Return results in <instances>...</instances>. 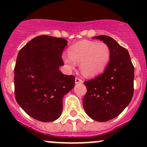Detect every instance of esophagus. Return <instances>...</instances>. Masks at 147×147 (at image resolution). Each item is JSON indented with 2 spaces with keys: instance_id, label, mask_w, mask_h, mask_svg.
I'll return each instance as SVG.
<instances>
[{
  "instance_id": "obj_1",
  "label": "esophagus",
  "mask_w": 147,
  "mask_h": 147,
  "mask_svg": "<svg viewBox=\"0 0 147 147\" xmlns=\"http://www.w3.org/2000/svg\"><path fill=\"white\" fill-rule=\"evenodd\" d=\"M83 82L82 80H81L80 78H75V83L78 84V83H82Z\"/></svg>"
}]
</instances>
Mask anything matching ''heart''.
Wrapping results in <instances>:
<instances>
[{
    "label": "heart",
    "mask_w": 147,
    "mask_h": 147,
    "mask_svg": "<svg viewBox=\"0 0 147 147\" xmlns=\"http://www.w3.org/2000/svg\"><path fill=\"white\" fill-rule=\"evenodd\" d=\"M110 57V49L105 42L82 40L69 47L68 55L63 54L62 59L69 70L75 69L78 63L82 74L92 77L105 69Z\"/></svg>",
    "instance_id": "obj_1"
}]
</instances>
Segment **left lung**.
Here are the masks:
<instances>
[{
	"label": "left lung",
	"instance_id": "left-lung-1",
	"mask_svg": "<svg viewBox=\"0 0 147 147\" xmlns=\"http://www.w3.org/2000/svg\"><path fill=\"white\" fill-rule=\"evenodd\" d=\"M94 39L109 46L110 61L101 75L84 81L87 93L83 107L90 118L107 121L117 117L131 102L134 94V68L129 52L111 37L99 35Z\"/></svg>",
	"mask_w": 147,
	"mask_h": 147
}]
</instances>
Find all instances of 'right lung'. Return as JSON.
<instances>
[{
  "mask_svg": "<svg viewBox=\"0 0 147 147\" xmlns=\"http://www.w3.org/2000/svg\"><path fill=\"white\" fill-rule=\"evenodd\" d=\"M67 41L49 35L35 37L18 54L14 69L15 97L20 107L43 122L58 119L63 99L75 86V76L63 75L62 55Z\"/></svg>",
  "mask_w": 147,
  "mask_h": 147,
  "instance_id": "obj_1",
  "label": "right lung"
}]
</instances>
